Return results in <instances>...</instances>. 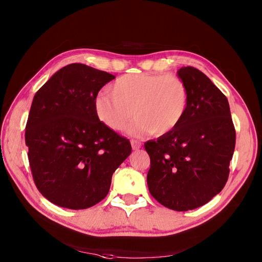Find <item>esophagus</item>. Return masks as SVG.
Segmentation results:
<instances>
[{
    "mask_svg": "<svg viewBox=\"0 0 262 262\" xmlns=\"http://www.w3.org/2000/svg\"><path fill=\"white\" fill-rule=\"evenodd\" d=\"M130 143H132V147H133V149H135V150H137V149H139L140 147H141V142L140 141H138V140H132L130 141Z\"/></svg>",
    "mask_w": 262,
    "mask_h": 262,
    "instance_id": "1",
    "label": "esophagus"
}]
</instances>
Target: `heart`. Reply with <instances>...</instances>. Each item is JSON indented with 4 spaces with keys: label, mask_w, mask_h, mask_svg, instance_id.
<instances>
[{
    "label": "heart",
    "mask_w": 262,
    "mask_h": 262,
    "mask_svg": "<svg viewBox=\"0 0 262 262\" xmlns=\"http://www.w3.org/2000/svg\"><path fill=\"white\" fill-rule=\"evenodd\" d=\"M94 100L98 119L109 128L123 132L136 116L129 133L166 136L178 127L189 105L186 82L175 74L132 73L118 77Z\"/></svg>",
    "instance_id": "heart-1"
}]
</instances>
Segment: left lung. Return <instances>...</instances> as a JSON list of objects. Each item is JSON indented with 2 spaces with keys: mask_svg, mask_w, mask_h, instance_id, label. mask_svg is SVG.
<instances>
[{
  "mask_svg": "<svg viewBox=\"0 0 262 262\" xmlns=\"http://www.w3.org/2000/svg\"><path fill=\"white\" fill-rule=\"evenodd\" d=\"M188 87L187 114L172 133L144 143L150 159L149 193L164 207L187 211L208 203L224 188L236 145L226 96L203 72H177Z\"/></svg>",
  "mask_w": 262,
  "mask_h": 262,
  "instance_id": "8db88e82",
  "label": "left lung"
}]
</instances>
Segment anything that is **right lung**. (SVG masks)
Wrapping results in <instances>:
<instances>
[{"label": "right lung", "mask_w": 262, "mask_h": 262, "mask_svg": "<svg viewBox=\"0 0 262 262\" xmlns=\"http://www.w3.org/2000/svg\"><path fill=\"white\" fill-rule=\"evenodd\" d=\"M116 76L82 63L61 68L35 94L25 143L35 185L53 204L86 209L108 194L129 140L95 115L94 100Z\"/></svg>", "instance_id": "right-lung-1"}]
</instances>
